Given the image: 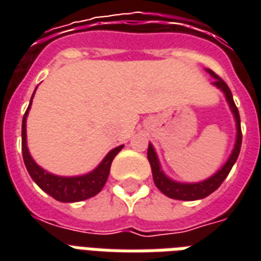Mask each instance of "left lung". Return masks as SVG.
<instances>
[{
    "label": "left lung",
    "instance_id": "left-lung-1",
    "mask_svg": "<svg viewBox=\"0 0 261 261\" xmlns=\"http://www.w3.org/2000/svg\"><path fill=\"white\" fill-rule=\"evenodd\" d=\"M208 74L211 75L214 81L211 82L215 88H218L219 91L224 93L226 102L229 105V109L232 114H233V119H235V125H236V140L233 149L230 152L229 158L226 159L221 168H219L213 176H210L207 179H204L201 181H194V183H186V181H177L173 180L172 177L166 175L161 166L159 162L158 155L153 145L149 142L148 145V161L151 165V170H152V177L155 181V186L158 187L161 192L164 193L165 196H168L169 198H175V200H183V201H194V200H201L210 196L211 193H214L218 189L222 181L226 179V176L229 175L232 166L235 165L236 159L239 156L241 152V145H242V131H241V117H239V112L236 108L235 102H233V97H232V92L228 88V85L225 84L224 81L219 78L218 75L215 74L211 69L205 68Z\"/></svg>",
    "mask_w": 261,
    "mask_h": 261
}]
</instances>
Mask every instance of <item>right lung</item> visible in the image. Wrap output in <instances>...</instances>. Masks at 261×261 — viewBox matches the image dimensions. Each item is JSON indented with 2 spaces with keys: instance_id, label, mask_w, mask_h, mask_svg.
Wrapping results in <instances>:
<instances>
[{
  "instance_id": "obj_1",
  "label": "right lung",
  "mask_w": 261,
  "mask_h": 261,
  "mask_svg": "<svg viewBox=\"0 0 261 261\" xmlns=\"http://www.w3.org/2000/svg\"><path fill=\"white\" fill-rule=\"evenodd\" d=\"M36 89H35V92H36ZM35 92L32 95L31 103H29L28 110H26L25 116H23V120H22V155H23V162H25V166L28 172H29V175L43 192L47 193L48 196L56 198L57 201L76 202L84 201L86 198L96 196L97 193L103 189L106 180H108L109 173H110V166H112L114 156L123 149L124 145H119V147L113 148L95 169L88 172L85 175L59 176L43 169L42 166H39L35 162V159L32 158L29 148H28V141H26V119H28V114H29V110H31Z\"/></svg>"
}]
</instances>
